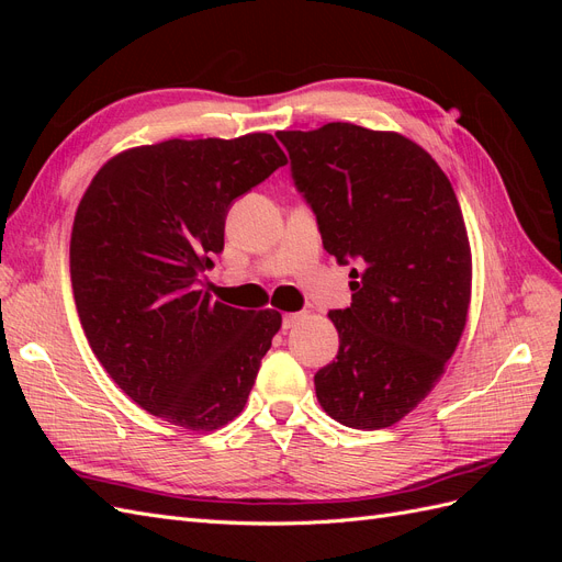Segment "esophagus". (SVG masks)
Listing matches in <instances>:
<instances>
[{
  "label": "esophagus",
  "mask_w": 562,
  "mask_h": 562,
  "mask_svg": "<svg viewBox=\"0 0 562 562\" xmlns=\"http://www.w3.org/2000/svg\"><path fill=\"white\" fill-rule=\"evenodd\" d=\"M304 318V314L302 312H293V314H283V330H288V328H293L297 321H302Z\"/></svg>",
  "instance_id": "esophagus-1"
}]
</instances>
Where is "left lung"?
<instances>
[{
  "mask_svg": "<svg viewBox=\"0 0 562 562\" xmlns=\"http://www.w3.org/2000/svg\"><path fill=\"white\" fill-rule=\"evenodd\" d=\"M323 248L353 260L351 307L328 312L335 361L316 398L351 429H384L429 396L467 326L471 248L448 176L394 131L333 122L279 131Z\"/></svg>",
  "mask_w": 562,
  "mask_h": 562,
  "instance_id": "left-lung-1",
  "label": "left lung"
}]
</instances>
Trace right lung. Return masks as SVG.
<instances>
[{
    "mask_svg": "<svg viewBox=\"0 0 562 562\" xmlns=\"http://www.w3.org/2000/svg\"><path fill=\"white\" fill-rule=\"evenodd\" d=\"M285 161L269 133L173 138L112 157L83 192L77 314L95 359L149 415L215 431L244 411L281 314L213 302L199 274L225 246L232 201Z\"/></svg>",
    "mask_w": 562,
    "mask_h": 562,
    "instance_id": "obj_1",
    "label": "right lung"
}]
</instances>
